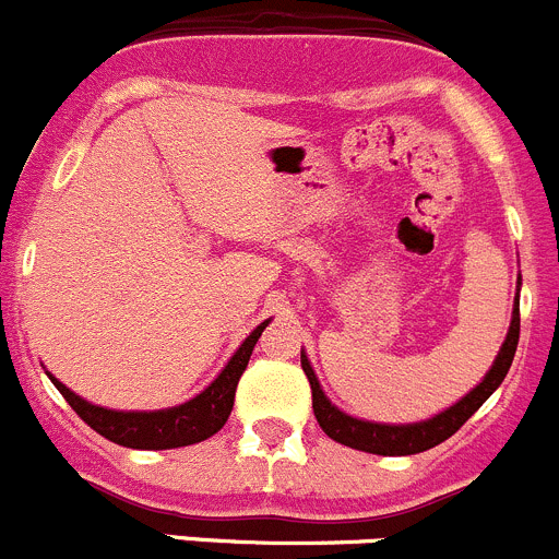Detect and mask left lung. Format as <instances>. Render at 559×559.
I'll list each match as a JSON object with an SVG mask.
<instances>
[{
	"label": "left lung",
	"mask_w": 559,
	"mask_h": 559,
	"mask_svg": "<svg viewBox=\"0 0 559 559\" xmlns=\"http://www.w3.org/2000/svg\"><path fill=\"white\" fill-rule=\"evenodd\" d=\"M519 290H522V276L515 283V299H513V316H510L508 334H504V343L499 348L497 359L488 368V373L483 376L480 384L472 386L461 401H455L453 406H448L444 412L433 414L428 419H419V423H373V419H359L345 414L343 408L334 406L326 397V392L321 390V381H318L316 370H312L310 359L301 350V368H305L307 379L312 386V412H316L318 425L323 428V433L332 436L334 442L345 444V448L362 450V453L373 455H414L423 453V450L436 448L442 444L444 439L455 433L488 397L493 395L499 384L508 376L510 362L515 356V345H519Z\"/></svg>",
	"instance_id": "obj_1"
}]
</instances>
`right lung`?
Returning <instances> with one entry per match:
<instances>
[{"label":"right lung","instance_id":"1","mask_svg":"<svg viewBox=\"0 0 559 559\" xmlns=\"http://www.w3.org/2000/svg\"><path fill=\"white\" fill-rule=\"evenodd\" d=\"M269 321H263L260 326H254L252 332H249V337L243 340V343L238 345L236 354L230 356V362L222 368V373L216 376L200 395L169 408L120 412V408L95 406V403L84 401L82 395L68 390L62 381H57L55 376L49 373V370H46V376H49L51 384L62 392V397L71 403L73 412H76L90 428L98 430L100 436H106L109 442L134 450L186 448V444L205 442L209 436H214L216 430L227 423V417H230L233 412V397H236L238 379H241V373L247 370L254 343H258V337L263 334V329L269 326Z\"/></svg>","mask_w":559,"mask_h":559}]
</instances>
